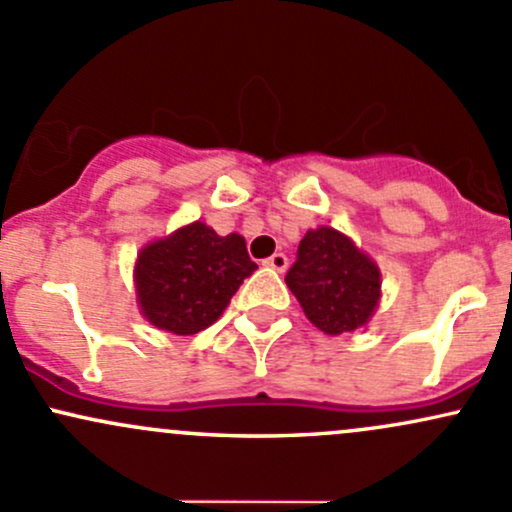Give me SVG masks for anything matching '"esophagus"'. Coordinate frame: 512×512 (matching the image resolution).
I'll return each instance as SVG.
<instances>
[{
  "label": "esophagus",
  "instance_id": "34e87169",
  "mask_svg": "<svg viewBox=\"0 0 512 512\" xmlns=\"http://www.w3.org/2000/svg\"><path fill=\"white\" fill-rule=\"evenodd\" d=\"M263 266L273 268V271H278V273H283L285 268H288V256H285V254H273L271 258H266V261H263Z\"/></svg>",
  "mask_w": 512,
  "mask_h": 512
}]
</instances>
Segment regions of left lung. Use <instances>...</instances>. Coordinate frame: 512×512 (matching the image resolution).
<instances>
[{
  "mask_svg": "<svg viewBox=\"0 0 512 512\" xmlns=\"http://www.w3.org/2000/svg\"><path fill=\"white\" fill-rule=\"evenodd\" d=\"M285 283L307 320L327 334L364 327L381 295V273L349 236L332 227L312 229L298 246Z\"/></svg>",
  "mask_w": 512,
  "mask_h": 512,
  "instance_id": "8db88e82",
  "label": "left lung"
}]
</instances>
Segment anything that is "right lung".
Instances as JSON below:
<instances>
[{
    "mask_svg": "<svg viewBox=\"0 0 512 512\" xmlns=\"http://www.w3.org/2000/svg\"><path fill=\"white\" fill-rule=\"evenodd\" d=\"M256 268L239 234L219 236L195 222L141 251L136 293L146 320L158 329L197 334L222 315Z\"/></svg>",
    "mask_w": 512,
    "mask_h": 512,
    "instance_id": "1",
    "label": "right lung"
}]
</instances>
